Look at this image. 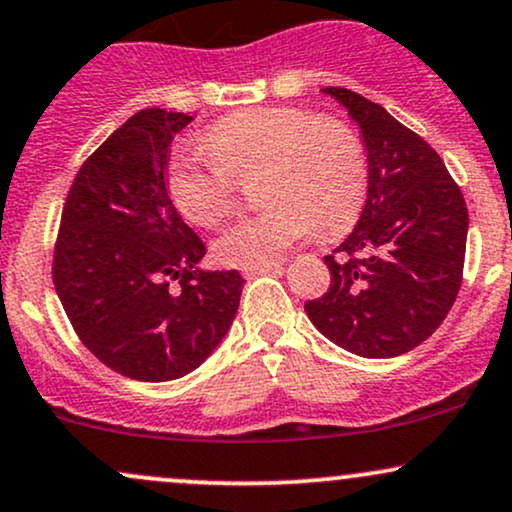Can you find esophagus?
<instances>
[{"label": "esophagus", "instance_id": "esophagus-1", "mask_svg": "<svg viewBox=\"0 0 512 512\" xmlns=\"http://www.w3.org/2000/svg\"><path fill=\"white\" fill-rule=\"evenodd\" d=\"M267 272H283V262H269V264H260V267H245L243 274L245 276H255V274H267Z\"/></svg>", "mask_w": 512, "mask_h": 512}]
</instances>
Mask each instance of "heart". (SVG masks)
<instances>
[{"instance_id":"1","label":"heart","mask_w":512,"mask_h":512,"mask_svg":"<svg viewBox=\"0 0 512 512\" xmlns=\"http://www.w3.org/2000/svg\"><path fill=\"white\" fill-rule=\"evenodd\" d=\"M207 154L176 152L166 190L190 221L214 226L233 205V178L260 169V212L243 217L214 240L231 267H260L307 236L346 231L360 217L369 186L362 138L348 123L298 107H260L224 116L202 135Z\"/></svg>"}]
</instances>
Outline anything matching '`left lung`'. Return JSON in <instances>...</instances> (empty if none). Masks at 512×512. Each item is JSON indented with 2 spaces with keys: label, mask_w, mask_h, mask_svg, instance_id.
Instances as JSON below:
<instances>
[{
  "label": "left lung",
  "mask_w": 512,
  "mask_h": 512,
  "mask_svg": "<svg viewBox=\"0 0 512 512\" xmlns=\"http://www.w3.org/2000/svg\"><path fill=\"white\" fill-rule=\"evenodd\" d=\"M360 128L369 162L355 229L324 262L331 286L305 303L331 343L396 357L439 329L463 281L467 207L441 157L417 133L346 88H324Z\"/></svg>",
  "instance_id": "left-lung-1"
}]
</instances>
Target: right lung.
<instances>
[{"label": "right lung", "instance_id": "1", "mask_svg": "<svg viewBox=\"0 0 512 512\" xmlns=\"http://www.w3.org/2000/svg\"><path fill=\"white\" fill-rule=\"evenodd\" d=\"M193 116L143 109L80 166L61 212L54 288L83 346L135 381L193 372L229 334L243 276L200 267L205 243L166 190Z\"/></svg>", "mask_w": 512, "mask_h": 512}]
</instances>
